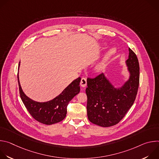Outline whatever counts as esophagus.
Segmentation results:
<instances>
[{
  "mask_svg": "<svg viewBox=\"0 0 159 159\" xmlns=\"http://www.w3.org/2000/svg\"><path fill=\"white\" fill-rule=\"evenodd\" d=\"M80 85L82 87H85L87 85V79L85 78H82L81 79V81H80Z\"/></svg>",
  "mask_w": 159,
  "mask_h": 159,
  "instance_id": "obj_1",
  "label": "esophagus"
}]
</instances>
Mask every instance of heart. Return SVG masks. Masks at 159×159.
<instances>
[{
    "label": "heart",
    "mask_w": 159,
    "mask_h": 159,
    "mask_svg": "<svg viewBox=\"0 0 159 159\" xmlns=\"http://www.w3.org/2000/svg\"><path fill=\"white\" fill-rule=\"evenodd\" d=\"M116 52V50L115 48H111L106 54L104 58L102 59V60L99 62L97 66H96V69L98 70H102L106 66L107 62L108 61V59L113 55L115 54Z\"/></svg>",
    "instance_id": "b5f03b06"
}]
</instances>
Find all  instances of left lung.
<instances>
[{"mask_svg":"<svg viewBox=\"0 0 159 159\" xmlns=\"http://www.w3.org/2000/svg\"><path fill=\"white\" fill-rule=\"evenodd\" d=\"M126 64L129 77L120 88H115L104 74L87 79V112L91 123L102 127L114 126L133 104L139 86L140 66L137 55L129 48Z\"/></svg>","mask_w":159,"mask_h":159,"instance_id":"obj_1","label":"left lung"}]
</instances>
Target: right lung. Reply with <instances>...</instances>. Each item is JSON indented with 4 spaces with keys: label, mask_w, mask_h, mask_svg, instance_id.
<instances>
[{
    "label": "right lung",
    "mask_w": 159,
    "mask_h": 159,
    "mask_svg": "<svg viewBox=\"0 0 159 159\" xmlns=\"http://www.w3.org/2000/svg\"><path fill=\"white\" fill-rule=\"evenodd\" d=\"M17 80L21 100L30 115L38 122L50 125L58 123L65 118L68 104L80 92L79 84L81 79L79 77L74 80L60 95L51 101L44 102L34 101L26 96L20 87L18 75Z\"/></svg>",
    "instance_id": "obj_1"
}]
</instances>
